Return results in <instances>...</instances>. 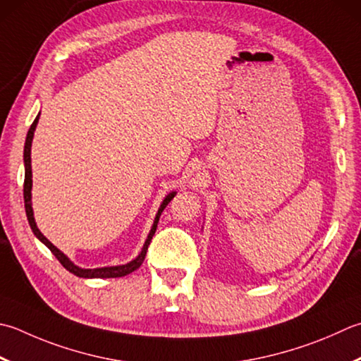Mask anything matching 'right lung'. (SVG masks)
Masks as SVG:
<instances>
[{"label": "right lung", "instance_id": "add662e5", "mask_svg": "<svg viewBox=\"0 0 361 361\" xmlns=\"http://www.w3.org/2000/svg\"><path fill=\"white\" fill-rule=\"evenodd\" d=\"M39 117H40V112L39 116L35 117V120L31 125L30 131L26 134V142H25V152H23V161H25V186H23V197H25V209H26V217H27V222H30V227L32 230V233L35 235V238L39 239L40 243H44L49 250H51L53 255L59 259V263L66 267L68 272H72L76 277H81V279H116V277H125V275L131 274L133 271H136L140 267V264L144 263L145 255H147V249L148 245H150L152 238L154 235V231H157L158 227V222H159V216L164 208L169 204L173 197L176 195V190H172V192H169L162 203L159 204V209L157 216H154V221L152 225V230L148 233V236L144 243L142 250H140L139 255L131 259L130 263L126 264H118V266H106V267H95V269H84V267L76 266L72 259H70L66 253L61 252L58 247L53 245L51 243L48 241V239L42 235V231L37 228V224H35V219H34V211H32V202H31V190H32V169H31V145H32V139H34V131H35V126L39 123Z\"/></svg>", "mask_w": 361, "mask_h": 361}]
</instances>
